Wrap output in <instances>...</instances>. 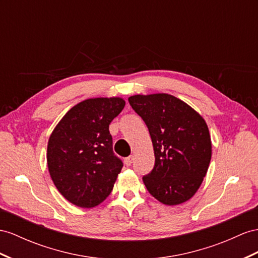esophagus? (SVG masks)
I'll return each mask as SVG.
<instances>
[{
  "label": "esophagus",
  "mask_w": 258,
  "mask_h": 258,
  "mask_svg": "<svg viewBox=\"0 0 258 258\" xmlns=\"http://www.w3.org/2000/svg\"><path fill=\"white\" fill-rule=\"evenodd\" d=\"M124 162H125V166L130 167L131 164H132V162H133V156H130V157H127V158H125Z\"/></svg>",
  "instance_id": "esophagus-1"
}]
</instances>
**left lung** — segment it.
<instances>
[{
    "label": "left lung",
    "mask_w": 258,
    "mask_h": 258,
    "mask_svg": "<svg viewBox=\"0 0 258 258\" xmlns=\"http://www.w3.org/2000/svg\"><path fill=\"white\" fill-rule=\"evenodd\" d=\"M128 102L147 125L155 151L154 169L143 177L145 186L169 206L188 201L200 188L211 159L206 122L168 94L136 95Z\"/></svg>",
    "instance_id": "1"
}]
</instances>
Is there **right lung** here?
I'll list each match as a JSON object with an SVG mask.
<instances>
[{
  "label": "right lung",
  "instance_id": "add662e5",
  "mask_svg": "<svg viewBox=\"0 0 258 258\" xmlns=\"http://www.w3.org/2000/svg\"><path fill=\"white\" fill-rule=\"evenodd\" d=\"M121 98L87 99L73 107L49 138L47 161L54 185L78 207L91 208L112 192L123 162L112 147L109 125Z\"/></svg>",
  "mask_w": 258,
  "mask_h": 258
}]
</instances>
